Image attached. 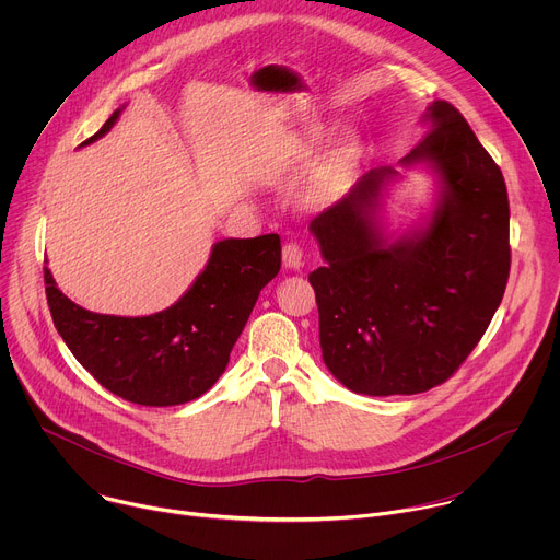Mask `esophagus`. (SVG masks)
<instances>
[{
    "mask_svg": "<svg viewBox=\"0 0 560 560\" xmlns=\"http://www.w3.org/2000/svg\"><path fill=\"white\" fill-rule=\"evenodd\" d=\"M281 259H283V266L288 270H299L303 266V250L296 246V244H285L283 246V253H281Z\"/></svg>",
    "mask_w": 560,
    "mask_h": 560,
    "instance_id": "obj_1",
    "label": "esophagus"
}]
</instances>
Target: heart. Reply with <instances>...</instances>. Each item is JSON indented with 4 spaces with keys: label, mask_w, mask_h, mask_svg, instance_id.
Wrapping results in <instances>:
<instances>
[{
    "label": "heart",
    "mask_w": 560,
    "mask_h": 560,
    "mask_svg": "<svg viewBox=\"0 0 560 560\" xmlns=\"http://www.w3.org/2000/svg\"><path fill=\"white\" fill-rule=\"evenodd\" d=\"M326 126L318 121L283 130L272 150V168L277 173H290L307 166L314 150L326 139ZM361 156V141L354 135H341L312 164L305 182V206L318 210L335 203L352 184Z\"/></svg>",
    "instance_id": "obj_1"
}]
</instances>
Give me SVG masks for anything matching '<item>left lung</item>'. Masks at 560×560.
<instances>
[{"mask_svg":"<svg viewBox=\"0 0 560 560\" xmlns=\"http://www.w3.org/2000/svg\"><path fill=\"white\" fill-rule=\"evenodd\" d=\"M404 168L428 166L430 219L389 238L378 212L398 171L365 173L310 232L324 266L310 272L328 370L368 396L419 394L447 381L486 335L510 277V201L501 168L463 115L436 100Z\"/></svg>","mask_w":560,"mask_h":560,"instance_id":"1","label":"left lung"}]
</instances>
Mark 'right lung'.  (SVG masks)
<instances>
[{"label":"right lung","instance_id":"right-lung-1","mask_svg":"<svg viewBox=\"0 0 560 560\" xmlns=\"http://www.w3.org/2000/svg\"><path fill=\"white\" fill-rule=\"evenodd\" d=\"M124 108L82 145L104 137ZM281 268L279 234L223 238L192 285L148 316L97 314L70 301L44 268L46 299L68 350L108 392L130 404L182 406L223 374L259 292Z\"/></svg>","mask_w":560,"mask_h":560}]
</instances>
